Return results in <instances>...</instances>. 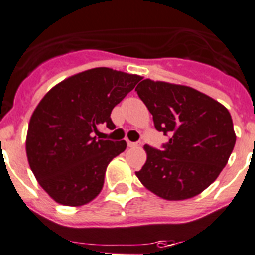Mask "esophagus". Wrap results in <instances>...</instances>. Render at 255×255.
I'll list each match as a JSON object with an SVG mask.
<instances>
[{"label": "esophagus", "mask_w": 255, "mask_h": 255, "mask_svg": "<svg viewBox=\"0 0 255 255\" xmlns=\"http://www.w3.org/2000/svg\"><path fill=\"white\" fill-rule=\"evenodd\" d=\"M139 142H131V141H128V146L129 147H137L139 146Z\"/></svg>", "instance_id": "esophagus-1"}]
</instances>
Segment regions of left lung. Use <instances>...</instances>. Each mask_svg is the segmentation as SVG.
<instances>
[{
	"label": "left lung",
	"instance_id": "obj_1",
	"mask_svg": "<svg viewBox=\"0 0 255 255\" xmlns=\"http://www.w3.org/2000/svg\"><path fill=\"white\" fill-rule=\"evenodd\" d=\"M155 129L169 141L162 150L145 145L147 159L136 176L166 200L193 198L222 173L235 145L229 111L193 87L145 79L136 86Z\"/></svg>",
	"mask_w": 255,
	"mask_h": 255
}]
</instances>
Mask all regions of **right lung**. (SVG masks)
Returning a JSON list of instances; mask_svg holds the SVG:
<instances>
[{"instance_id":"1","label":"right lung","mask_w":255,"mask_h":255,"mask_svg":"<svg viewBox=\"0 0 255 255\" xmlns=\"http://www.w3.org/2000/svg\"><path fill=\"white\" fill-rule=\"evenodd\" d=\"M141 76L96 67L64 80L43 96L26 137L30 168L56 203L81 207L100 194L109 162L126 149L125 140L96 136L115 129L113 109Z\"/></svg>"}]
</instances>
